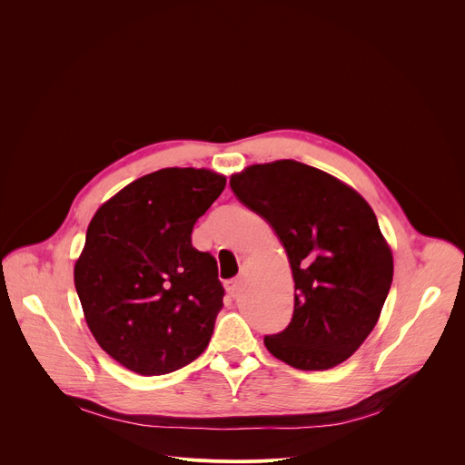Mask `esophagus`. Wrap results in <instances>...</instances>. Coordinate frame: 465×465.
Returning <instances> with one entry per match:
<instances>
[{"instance_id": "obj_1", "label": "esophagus", "mask_w": 465, "mask_h": 465, "mask_svg": "<svg viewBox=\"0 0 465 465\" xmlns=\"http://www.w3.org/2000/svg\"><path fill=\"white\" fill-rule=\"evenodd\" d=\"M224 286H226L228 294H230L232 298H235V296L239 294V292H241V279H230V281L224 282Z\"/></svg>"}]
</instances>
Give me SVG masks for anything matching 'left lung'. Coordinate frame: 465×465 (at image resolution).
Returning a JSON list of instances; mask_svg holds the SVG:
<instances>
[{
    "label": "left lung",
    "instance_id": "8db88e82",
    "mask_svg": "<svg viewBox=\"0 0 465 465\" xmlns=\"http://www.w3.org/2000/svg\"><path fill=\"white\" fill-rule=\"evenodd\" d=\"M230 186L275 230L296 282L292 321L263 337L267 351L303 371L345 361L375 328L394 275L373 209L345 183L294 160L251 165Z\"/></svg>",
    "mask_w": 465,
    "mask_h": 465
}]
</instances>
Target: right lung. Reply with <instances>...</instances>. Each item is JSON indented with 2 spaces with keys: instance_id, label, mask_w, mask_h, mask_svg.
<instances>
[{
  "instance_id": "right-lung-1",
  "label": "right lung",
  "mask_w": 465,
  "mask_h": 465,
  "mask_svg": "<svg viewBox=\"0 0 465 465\" xmlns=\"http://www.w3.org/2000/svg\"><path fill=\"white\" fill-rule=\"evenodd\" d=\"M226 186L209 169L144 175L94 214L75 288L100 347L139 375H165L209 345L224 288L192 230Z\"/></svg>"
}]
</instances>
